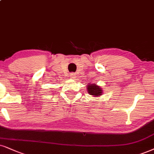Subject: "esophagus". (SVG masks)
Instances as JSON below:
<instances>
[{
	"instance_id": "esophagus-1",
	"label": "esophagus",
	"mask_w": 154,
	"mask_h": 154,
	"mask_svg": "<svg viewBox=\"0 0 154 154\" xmlns=\"http://www.w3.org/2000/svg\"><path fill=\"white\" fill-rule=\"evenodd\" d=\"M69 77H70V78H72V79H75L76 77V74L74 73V72L69 74Z\"/></svg>"
}]
</instances>
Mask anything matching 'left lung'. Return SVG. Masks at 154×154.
Masks as SVG:
<instances>
[{"label":"left lung","instance_id":"obj_1","mask_svg":"<svg viewBox=\"0 0 154 154\" xmlns=\"http://www.w3.org/2000/svg\"><path fill=\"white\" fill-rule=\"evenodd\" d=\"M87 90H88V94L93 96H99V95L102 94V89L100 87L97 86L96 85H90L87 86Z\"/></svg>","mask_w":154,"mask_h":154}]
</instances>
